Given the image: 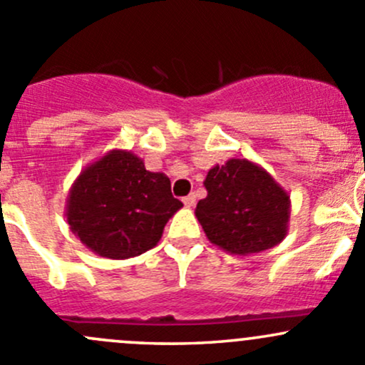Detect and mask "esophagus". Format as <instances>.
Returning <instances> with one entry per match:
<instances>
[{
  "instance_id": "obj_1",
  "label": "esophagus",
  "mask_w": 365,
  "mask_h": 365,
  "mask_svg": "<svg viewBox=\"0 0 365 365\" xmlns=\"http://www.w3.org/2000/svg\"><path fill=\"white\" fill-rule=\"evenodd\" d=\"M183 205H185L187 208H192V206L195 205V195L189 194L187 197H183Z\"/></svg>"
}]
</instances>
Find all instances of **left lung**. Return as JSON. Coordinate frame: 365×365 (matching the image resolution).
Returning a JSON list of instances; mask_svg holds the SVG:
<instances>
[{
    "label": "left lung",
    "mask_w": 365,
    "mask_h": 365,
    "mask_svg": "<svg viewBox=\"0 0 365 365\" xmlns=\"http://www.w3.org/2000/svg\"><path fill=\"white\" fill-rule=\"evenodd\" d=\"M195 217L210 243L232 255L276 247L289 232L290 195L262 166L229 159L208 171Z\"/></svg>",
    "instance_id": "1"
}]
</instances>
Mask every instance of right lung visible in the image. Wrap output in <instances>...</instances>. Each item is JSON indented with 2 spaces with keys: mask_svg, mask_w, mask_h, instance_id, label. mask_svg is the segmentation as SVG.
<instances>
[{
  "mask_svg": "<svg viewBox=\"0 0 365 365\" xmlns=\"http://www.w3.org/2000/svg\"><path fill=\"white\" fill-rule=\"evenodd\" d=\"M182 206L164 173L145 170L136 153L115 148L80 171L64 215L91 252L122 260L155 247Z\"/></svg>",
  "mask_w": 365,
  "mask_h": 365,
  "instance_id": "1",
  "label": "right lung"
}]
</instances>
